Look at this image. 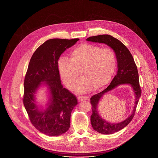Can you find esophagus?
Returning a JSON list of instances; mask_svg holds the SVG:
<instances>
[{"label": "esophagus", "instance_id": "esophagus-1", "mask_svg": "<svg viewBox=\"0 0 158 158\" xmlns=\"http://www.w3.org/2000/svg\"><path fill=\"white\" fill-rule=\"evenodd\" d=\"M78 100L79 101H86L88 99V97L86 96H79L77 97Z\"/></svg>", "mask_w": 158, "mask_h": 158}]
</instances>
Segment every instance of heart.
<instances>
[{"label": "heart", "instance_id": "b5f03b06", "mask_svg": "<svg viewBox=\"0 0 158 158\" xmlns=\"http://www.w3.org/2000/svg\"><path fill=\"white\" fill-rule=\"evenodd\" d=\"M116 62V54L112 48L83 44L72 51L70 60L64 57L59 60L58 70L69 88L73 86L80 70L82 77L76 82L75 90L86 92L94 86L101 88L109 82Z\"/></svg>", "mask_w": 158, "mask_h": 158}]
</instances>
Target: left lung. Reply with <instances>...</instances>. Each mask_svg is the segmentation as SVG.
I'll use <instances>...</instances> for the list:
<instances>
[{"label":"left lung","mask_w":158,"mask_h":158,"mask_svg":"<svg viewBox=\"0 0 158 158\" xmlns=\"http://www.w3.org/2000/svg\"><path fill=\"white\" fill-rule=\"evenodd\" d=\"M86 40L107 44L114 51L116 56L118 71L112 82L106 88L101 92L92 96L90 99L92 110L90 122L94 129L102 134H112L118 132L126 127L132 120L135 115L142 92L139 85V74L137 66L132 54L126 46L113 36L109 35H101L89 37ZM124 84H130L135 93V100L133 113L126 120L121 123H109L103 119L98 114L97 111L98 103L105 93L119 85Z\"/></svg>","instance_id":"1"}]
</instances>
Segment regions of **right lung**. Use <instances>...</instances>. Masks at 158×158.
Segmentation results:
<instances>
[{
    "mask_svg": "<svg viewBox=\"0 0 158 158\" xmlns=\"http://www.w3.org/2000/svg\"><path fill=\"white\" fill-rule=\"evenodd\" d=\"M79 40H48L34 52L29 63L24 81L23 104L32 125L48 136H59L68 131L71 112L77 104L75 95L63 88L58 60L64 51ZM42 84L47 85L50 92L48 107L44 111L39 109L34 97Z\"/></svg>",
    "mask_w": 158,
    "mask_h": 158,
    "instance_id": "add662e5",
    "label": "right lung"
}]
</instances>
